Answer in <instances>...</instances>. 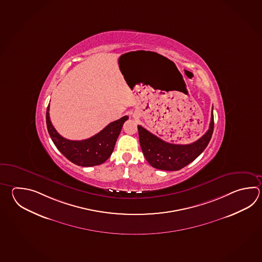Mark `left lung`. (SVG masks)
<instances>
[{
	"instance_id": "left-lung-1",
	"label": "left lung",
	"mask_w": 262,
	"mask_h": 262,
	"mask_svg": "<svg viewBox=\"0 0 262 262\" xmlns=\"http://www.w3.org/2000/svg\"><path fill=\"white\" fill-rule=\"evenodd\" d=\"M213 132V110L208 130L192 144H170L138 126L140 145L145 160L152 167L163 171H178L197 159L208 145Z\"/></svg>"
}]
</instances>
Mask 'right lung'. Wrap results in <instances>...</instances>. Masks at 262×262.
<instances>
[{
	"instance_id": "add662e5",
	"label": "right lung",
	"mask_w": 262,
	"mask_h": 262,
	"mask_svg": "<svg viewBox=\"0 0 262 262\" xmlns=\"http://www.w3.org/2000/svg\"><path fill=\"white\" fill-rule=\"evenodd\" d=\"M46 118L48 134L59 152L76 165L91 167L102 164L112 155L123 124L128 117L125 116L118 120L113 121L99 134L89 139L81 141L65 139L58 134L50 121L49 104Z\"/></svg>"
}]
</instances>
